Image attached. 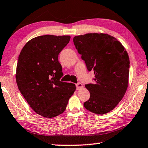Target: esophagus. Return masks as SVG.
Returning a JSON list of instances; mask_svg holds the SVG:
<instances>
[{
  "instance_id": "obj_1",
  "label": "esophagus",
  "mask_w": 148,
  "mask_h": 148,
  "mask_svg": "<svg viewBox=\"0 0 148 148\" xmlns=\"http://www.w3.org/2000/svg\"><path fill=\"white\" fill-rule=\"evenodd\" d=\"M76 89H77V90H80V89H82V88H83L82 84L80 82L76 84Z\"/></svg>"
}]
</instances>
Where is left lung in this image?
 Listing matches in <instances>:
<instances>
[{"label":"left lung","mask_w":148,"mask_h":148,"mask_svg":"<svg viewBox=\"0 0 148 148\" xmlns=\"http://www.w3.org/2000/svg\"><path fill=\"white\" fill-rule=\"evenodd\" d=\"M73 41L88 71L93 70L95 74L94 84L85 86L90 98L84 106L93 113L106 114L115 108L127 90L128 53L121 42L106 34L75 36Z\"/></svg>","instance_id":"obj_1"}]
</instances>
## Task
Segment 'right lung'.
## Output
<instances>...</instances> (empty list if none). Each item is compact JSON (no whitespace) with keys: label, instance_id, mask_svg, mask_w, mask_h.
<instances>
[{"label":"right lung","instance_id":"add662e5","mask_svg":"<svg viewBox=\"0 0 148 148\" xmlns=\"http://www.w3.org/2000/svg\"><path fill=\"white\" fill-rule=\"evenodd\" d=\"M70 36L45 35L32 39L21 51L16 80L23 97L39 115L53 118L62 114L76 90L72 83L60 81V53Z\"/></svg>","mask_w":148,"mask_h":148}]
</instances>
